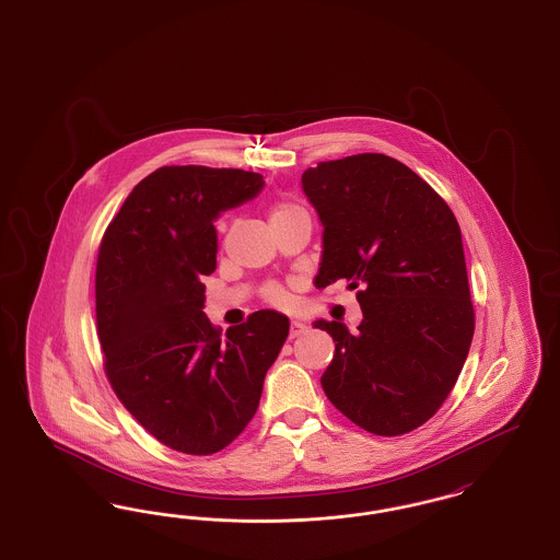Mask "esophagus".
Listing matches in <instances>:
<instances>
[{"instance_id":"obj_1","label":"esophagus","mask_w":560,"mask_h":560,"mask_svg":"<svg viewBox=\"0 0 560 560\" xmlns=\"http://www.w3.org/2000/svg\"><path fill=\"white\" fill-rule=\"evenodd\" d=\"M308 331V327L302 323V320H292V325H290V338H300V336H304Z\"/></svg>"}]
</instances>
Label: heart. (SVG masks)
Masks as SVG:
<instances>
[{
  "label": "heart",
  "mask_w": 560,
  "mask_h": 560,
  "mask_svg": "<svg viewBox=\"0 0 560 560\" xmlns=\"http://www.w3.org/2000/svg\"><path fill=\"white\" fill-rule=\"evenodd\" d=\"M298 210H300V208H298L295 203H288V201L277 203L275 210L270 213V220H272V218H279V215H285V213L298 212ZM268 298H270L272 302H283V300H285V293L281 292V290H277V288H272V290L268 292Z\"/></svg>",
  "instance_id": "b5f03b06"
}]
</instances>
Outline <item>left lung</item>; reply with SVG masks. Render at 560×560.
I'll use <instances>...</instances> for the list:
<instances>
[{"label":"left lung","instance_id":"8db88e82","mask_svg":"<svg viewBox=\"0 0 560 560\" xmlns=\"http://www.w3.org/2000/svg\"><path fill=\"white\" fill-rule=\"evenodd\" d=\"M302 188L323 224L315 285L357 290L361 325L315 320L336 342L320 386L380 436L428 422L450 397L475 334L462 231L405 163L380 153L320 161Z\"/></svg>","mask_w":560,"mask_h":560}]
</instances>
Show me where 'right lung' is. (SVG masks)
Wrapping results in <instances>:
<instances>
[{
	"instance_id": "right-lung-1",
	"label": "right lung",
	"mask_w": 560,
	"mask_h": 560,
	"mask_svg": "<svg viewBox=\"0 0 560 560\" xmlns=\"http://www.w3.org/2000/svg\"><path fill=\"white\" fill-rule=\"evenodd\" d=\"M265 188L256 172L165 165L110 220L96 262V323L115 395L160 443L210 455L254 418L290 319L258 311L222 334L203 313L215 218Z\"/></svg>"
}]
</instances>
